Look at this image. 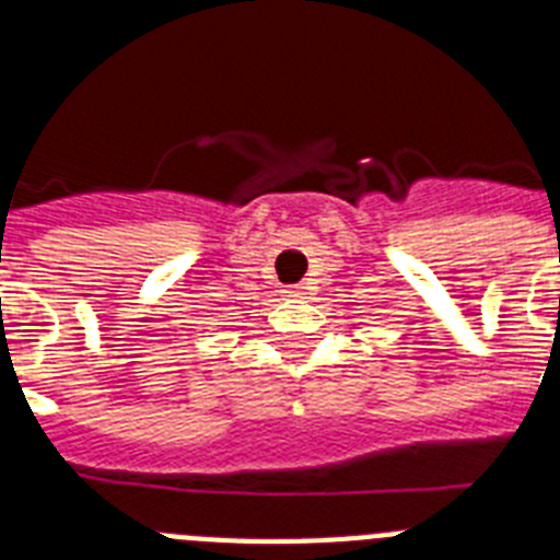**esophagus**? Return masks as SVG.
I'll return each mask as SVG.
<instances>
[{"instance_id": "1", "label": "esophagus", "mask_w": 560, "mask_h": 560, "mask_svg": "<svg viewBox=\"0 0 560 560\" xmlns=\"http://www.w3.org/2000/svg\"><path fill=\"white\" fill-rule=\"evenodd\" d=\"M284 293H288L290 299H302V295H307V288H304V284H293V288H288Z\"/></svg>"}]
</instances>
